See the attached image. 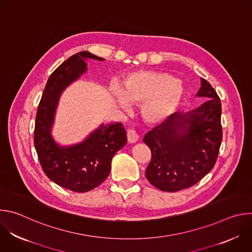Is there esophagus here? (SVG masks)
<instances>
[{
  "label": "esophagus",
  "instance_id": "esophagus-1",
  "mask_svg": "<svg viewBox=\"0 0 252 252\" xmlns=\"http://www.w3.org/2000/svg\"><path fill=\"white\" fill-rule=\"evenodd\" d=\"M126 136H127L128 142H131V143H132V142H135V141L138 140V134H137L136 130L133 129V128H129V129L127 130Z\"/></svg>",
  "mask_w": 252,
  "mask_h": 252
}]
</instances>
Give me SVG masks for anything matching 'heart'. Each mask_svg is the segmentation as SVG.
Masks as SVG:
<instances>
[{"label":"heart","mask_w":252,"mask_h":252,"mask_svg":"<svg viewBox=\"0 0 252 252\" xmlns=\"http://www.w3.org/2000/svg\"><path fill=\"white\" fill-rule=\"evenodd\" d=\"M184 87L172 76L159 71L140 70L126 77L121 90H114L116 100L125 109L129 102L142 104L141 113L150 123L170 117L184 97Z\"/></svg>","instance_id":"obj_1"}]
</instances>
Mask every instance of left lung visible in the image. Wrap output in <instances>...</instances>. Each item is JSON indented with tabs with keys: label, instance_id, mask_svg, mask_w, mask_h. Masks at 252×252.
I'll return each mask as SVG.
<instances>
[{
	"label": "left lung",
	"instance_id": "8db88e82",
	"mask_svg": "<svg viewBox=\"0 0 252 252\" xmlns=\"http://www.w3.org/2000/svg\"><path fill=\"white\" fill-rule=\"evenodd\" d=\"M196 95L207 101L189 113L173 114L142 139L152 152L146 176L162 191L194 186L217 162L222 140L220 98L204 79Z\"/></svg>",
	"mask_w": 252,
	"mask_h": 252
}]
</instances>
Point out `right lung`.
I'll return each instance as SVG.
<instances>
[{"label":"right lung","instance_id":"1","mask_svg":"<svg viewBox=\"0 0 252 252\" xmlns=\"http://www.w3.org/2000/svg\"><path fill=\"white\" fill-rule=\"evenodd\" d=\"M87 59L103 61L89 52H80L53 71L38 106L33 134L34 148L46 175L60 187L76 192H87L102 184L110 174L115 154L126 143V132L121 123L102 125L73 147H60L52 137L60 95L87 70Z\"/></svg>","mask_w":252,"mask_h":252}]
</instances>
